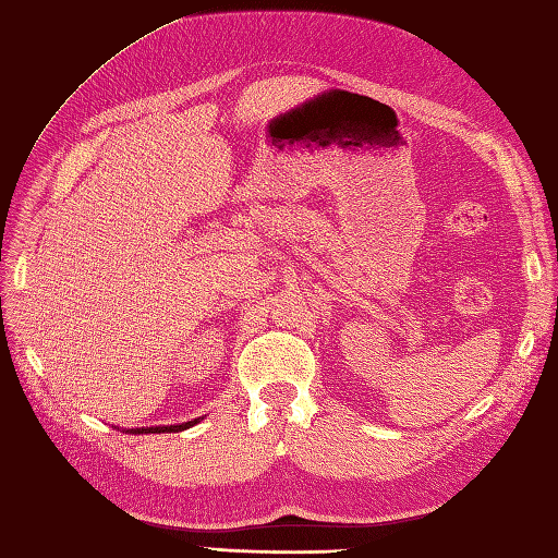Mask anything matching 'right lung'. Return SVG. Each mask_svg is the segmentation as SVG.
<instances>
[{
	"instance_id": "add662e5",
	"label": "right lung",
	"mask_w": 558,
	"mask_h": 558,
	"mask_svg": "<svg viewBox=\"0 0 558 558\" xmlns=\"http://www.w3.org/2000/svg\"><path fill=\"white\" fill-rule=\"evenodd\" d=\"M199 420H192V423H183V425H171V427H149V429H133V434H149V432H183V429H187V427H192V425H197Z\"/></svg>"
}]
</instances>
